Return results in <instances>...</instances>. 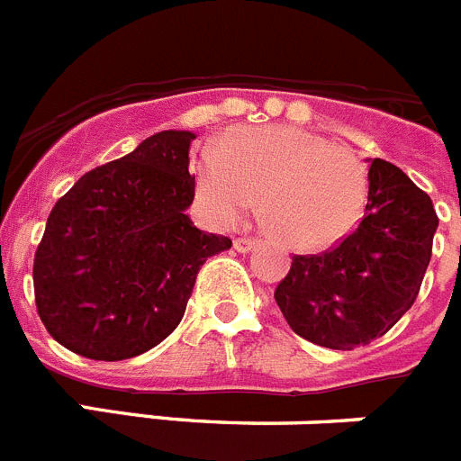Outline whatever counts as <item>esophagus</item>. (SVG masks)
I'll return each instance as SVG.
<instances>
[{"instance_id":"obj_1","label":"esophagus","mask_w":461,"mask_h":461,"mask_svg":"<svg viewBox=\"0 0 461 461\" xmlns=\"http://www.w3.org/2000/svg\"><path fill=\"white\" fill-rule=\"evenodd\" d=\"M258 244V240L256 238H238L235 240V249L240 251V254H247V251H251Z\"/></svg>"}]
</instances>
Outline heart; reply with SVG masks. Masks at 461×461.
<instances>
[{
  "label": "heart",
  "instance_id": "b5f03b06",
  "mask_svg": "<svg viewBox=\"0 0 461 461\" xmlns=\"http://www.w3.org/2000/svg\"><path fill=\"white\" fill-rule=\"evenodd\" d=\"M195 180L221 223L254 207L295 249H325L357 223L367 203V168L356 152L293 126L238 129L219 152L195 161Z\"/></svg>",
  "mask_w": 461,
  "mask_h": 461
}]
</instances>
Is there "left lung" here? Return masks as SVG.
Masks as SVG:
<instances>
[{"label": "left lung", "instance_id": "obj_1", "mask_svg": "<svg viewBox=\"0 0 461 461\" xmlns=\"http://www.w3.org/2000/svg\"><path fill=\"white\" fill-rule=\"evenodd\" d=\"M438 217L429 195L397 166L369 164L365 214L323 254L293 256L275 291L295 335L353 351L383 337L420 293Z\"/></svg>", "mask_w": 461, "mask_h": 461}]
</instances>
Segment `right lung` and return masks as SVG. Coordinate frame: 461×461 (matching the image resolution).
<instances>
[{"label": "right lung", "instance_id": "add662e5", "mask_svg": "<svg viewBox=\"0 0 461 461\" xmlns=\"http://www.w3.org/2000/svg\"><path fill=\"white\" fill-rule=\"evenodd\" d=\"M191 131H161L89 170L55 203L34 254L36 312L89 360H126L166 339L226 235L191 223Z\"/></svg>", "mask_w": 461, "mask_h": 461}]
</instances>
